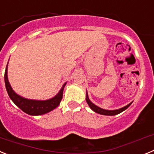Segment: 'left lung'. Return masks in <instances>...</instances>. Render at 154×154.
Instances as JSON below:
<instances>
[{"label":"left lung","mask_w":154,"mask_h":154,"mask_svg":"<svg viewBox=\"0 0 154 154\" xmlns=\"http://www.w3.org/2000/svg\"><path fill=\"white\" fill-rule=\"evenodd\" d=\"M85 99H86V102L89 105V106L90 107L91 109H92L94 112H97L99 114H101V115H105V116H115L117 115V114L120 113V112H123L124 110H126L128 107L130 106V105L132 104V103H130V104L126 105V106L123 107V108H120L119 109H114V110H107V109H103L100 108V107L97 106L95 104L92 103V102L89 100V96H88V92L86 91V97H85Z\"/></svg>","instance_id":"left-lung-1"}]
</instances>
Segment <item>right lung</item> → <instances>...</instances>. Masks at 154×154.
I'll return each mask as SVG.
<instances>
[{
  "label": "right lung",
  "mask_w": 154,
  "mask_h": 154,
  "mask_svg": "<svg viewBox=\"0 0 154 154\" xmlns=\"http://www.w3.org/2000/svg\"><path fill=\"white\" fill-rule=\"evenodd\" d=\"M5 82L8 96L13 101V103L21 109L23 112L31 116L43 115V114L51 112V110L55 109L58 105L60 104L61 100L62 99V95H63L64 88L66 85V82H65L62 85V89L58 92V93L51 99H47V100H34V99H28L21 97L12 89L8 78V65L5 69Z\"/></svg>",
  "instance_id": "obj_1"
}]
</instances>
